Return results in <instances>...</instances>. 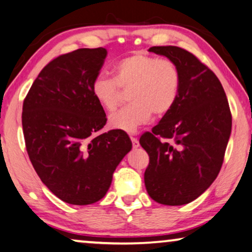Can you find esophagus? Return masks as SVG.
I'll return each mask as SVG.
<instances>
[{"mask_svg": "<svg viewBox=\"0 0 252 252\" xmlns=\"http://www.w3.org/2000/svg\"><path fill=\"white\" fill-rule=\"evenodd\" d=\"M131 141H132V147H133V148H138V147H139V140H138L137 138L131 137Z\"/></svg>", "mask_w": 252, "mask_h": 252, "instance_id": "obj_1", "label": "esophagus"}]
</instances>
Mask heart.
I'll list each match as a JSON object with an SVG mask.
<instances>
[{
	"label": "heart",
	"mask_w": 252,
	"mask_h": 252,
	"mask_svg": "<svg viewBox=\"0 0 252 252\" xmlns=\"http://www.w3.org/2000/svg\"><path fill=\"white\" fill-rule=\"evenodd\" d=\"M114 79L99 75L92 83V94L106 111L113 112L121 100V90H129L130 105L109 118L113 129L134 132L150 121L152 114L163 115L176 104L180 73L170 59L134 52L115 63Z\"/></svg>",
	"instance_id": "1"
}]
</instances>
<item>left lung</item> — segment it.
I'll return each mask as SVG.
<instances>
[{
	"instance_id": "8db88e82",
	"label": "left lung",
	"mask_w": 252,
	"mask_h": 252,
	"mask_svg": "<svg viewBox=\"0 0 252 252\" xmlns=\"http://www.w3.org/2000/svg\"><path fill=\"white\" fill-rule=\"evenodd\" d=\"M172 60L180 73L176 104L158 126L140 137L150 155L146 190L164 205H183L207 190L220 171L232 131L226 94L215 73L182 48L152 47Z\"/></svg>"
}]
</instances>
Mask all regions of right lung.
Returning <instances> with one entry per match:
<instances>
[{
  "label": "right lung",
  "mask_w": 252,
  "mask_h": 252,
  "mask_svg": "<svg viewBox=\"0 0 252 252\" xmlns=\"http://www.w3.org/2000/svg\"><path fill=\"white\" fill-rule=\"evenodd\" d=\"M107 56L105 48L77 49L41 70L23 105L26 150L42 183L74 205L106 195L113 173L132 148L125 131L94 137L106 125L92 83Z\"/></svg>",
  "instance_id": "right-lung-1"
}]
</instances>
